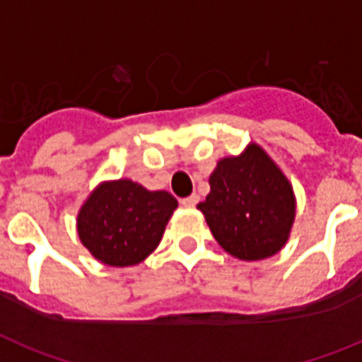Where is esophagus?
<instances>
[{"label":"esophagus","mask_w":362,"mask_h":362,"mask_svg":"<svg viewBox=\"0 0 362 362\" xmlns=\"http://www.w3.org/2000/svg\"><path fill=\"white\" fill-rule=\"evenodd\" d=\"M199 200H200V197L197 195V193H193V195L186 197V199H182V204L187 206V208H195V206L199 204Z\"/></svg>","instance_id":"34e87169"}]
</instances>
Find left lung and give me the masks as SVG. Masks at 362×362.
Wrapping results in <instances>:
<instances>
[{"mask_svg": "<svg viewBox=\"0 0 362 362\" xmlns=\"http://www.w3.org/2000/svg\"><path fill=\"white\" fill-rule=\"evenodd\" d=\"M202 211L215 241L233 257L259 261L289 241L296 217L293 184L256 141L238 156L221 158L209 175Z\"/></svg>", "mask_w": 362, "mask_h": 362, "instance_id": "left-lung-1", "label": "left lung"}]
</instances>
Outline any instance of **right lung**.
Returning a JSON list of instances; mask_svg holds the SVG:
<instances>
[{
  "label": "right lung",
  "mask_w": 362,
  "mask_h": 362,
  "mask_svg": "<svg viewBox=\"0 0 362 362\" xmlns=\"http://www.w3.org/2000/svg\"><path fill=\"white\" fill-rule=\"evenodd\" d=\"M178 200L130 178L99 182L77 214V233L86 250L108 267H132L160 245Z\"/></svg>",
  "instance_id": "right-lung-1"
}]
</instances>
